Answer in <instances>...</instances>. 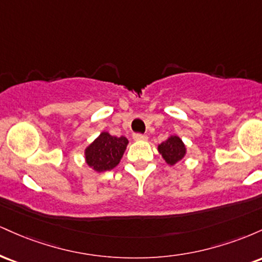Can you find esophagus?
Here are the masks:
<instances>
[{"instance_id":"34e87169","label":"esophagus","mask_w":262,"mask_h":262,"mask_svg":"<svg viewBox=\"0 0 262 262\" xmlns=\"http://www.w3.org/2000/svg\"><path fill=\"white\" fill-rule=\"evenodd\" d=\"M133 139L135 141H145V140H148V137L144 134H134Z\"/></svg>"}]
</instances>
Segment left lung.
Returning <instances> with one entry per match:
<instances>
[{"label": "left lung", "instance_id": "8db88e82", "mask_svg": "<svg viewBox=\"0 0 262 262\" xmlns=\"http://www.w3.org/2000/svg\"><path fill=\"white\" fill-rule=\"evenodd\" d=\"M158 151L167 165L173 166L185 158L187 149L181 138L177 135H170L166 140L159 144Z\"/></svg>", "mask_w": 262, "mask_h": 262}]
</instances>
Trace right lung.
<instances>
[{"label": "right lung", "instance_id": "add662e5", "mask_svg": "<svg viewBox=\"0 0 262 262\" xmlns=\"http://www.w3.org/2000/svg\"><path fill=\"white\" fill-rule=\"evenodd\" d=\"M125 137H114L108 132L102 133L85 149V161L87 166L96 172L112 170L121 162L128 145Z\"/></svg>", "mask_w": 262, "mask_h": 262}]
</instances>
